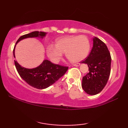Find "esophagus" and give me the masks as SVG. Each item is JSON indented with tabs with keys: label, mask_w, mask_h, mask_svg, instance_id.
Masks as SVG:
<instances>
[{
	"label": "esophagus",
	"mask_w": 128,
	"mask_h": 128,
	"mask_svg": "<svg viewBox=\"0 0 128 128\" xmlns=\"http://www.w3.org/2000/svg\"><path fill=\"white\" fill-rule=\"evenodd\" d=\"M80 66V64H79V63L73 64V66Z\"/></svg>",
	"instance_id": "obj_1"
}]
</instances>
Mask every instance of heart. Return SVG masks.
I'll use <instances>...</instances> for the list:
<instances>
[{"instance_id": "1", "label": "heart", "mask_w": 128, "mask_h": 128, "mask_svg": "<svg viewBox=\"0 0 128 128\" xmlns=\"http://www.w3.org/2000/svg\"><path fill=\"white\" fill-rule=\"evenodd\" d=\"M90 50V43L85 36H64L56 40L55 46L47 47V54L55 63L59 62L66 53V57L72 62H78L87 57Z\"/></svg>"}]
</instances>
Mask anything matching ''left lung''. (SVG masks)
<instances>
[{"mask_svg": "<svg viewBox=\"0 0 128 128\" xmlns=\"http://www.w3.org/2000/svg\"><path fill=\"white\" fill-rule=\"evenodd\" d=\"M82 63L87 64L89 70L82 78V88L89 95L98 94L107 84L111 72V57L105 43L93 38L92 51Z\"/></svg>", "mask_w": 128, "mask_h": 128, "instance_id": "obj_1", "label": "left lung"}]
</instances>
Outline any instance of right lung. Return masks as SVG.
<instances>
[{
  "label": "right lung",
  "instance_id": "right-lung-1",
  "mask_svg": "<svg viewBox=\"0 0 128 128\" xmlns=\"http://www.w3.org/2000/svg\"><path fill=\"white\" fill-rule=\"evenodd\" d=\"M46 34V33L45 32H33L21 36L17 40L16 44L24 39L33 37L43 38ZM16 44L14 49V58ZM14 64L20 77L29 85L38 89L46 88L52 85L66 73L68 69V66L53 64L48 60H44L40 66L32 69H28L21 66L16 60H14Z\"/></svg>",
  "mask_w": 128,
  "mask_h": 128
}]
</instances>
